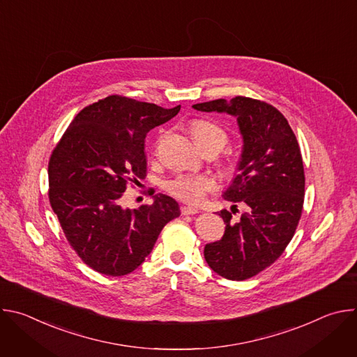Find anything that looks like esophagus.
I'll return each instance as SVG.
<instances>
[{
  "mask_svg": "<svg viewBox=\"0 0 357 357\" xmlns=\"http://www.w3.org/2000/svg\"><path fill=\"white\" fill-rule=\"evenodd\" d=\"M197 212H199L197 209L190 208V206H182V208H181V213L185 215V216H188V215H196Z\"/></svg>",
  "mask_w": 357,
  "mask_h": 357,
  "instance_id": "obj_1",
  "label": "esophagus"
}]
</instances>
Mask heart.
<instances>
[{
    "instance_id": "1",
    "label": "heart",
    "mask_w": 357,
    "mask_h": 357,
    "mask_svg": "<svg viewBox=\"0 0 357 357\" xmlns=\"http://www.w3.org/2000/svg\"><path fill=\"white\" fill-rule=\"evenodd\" d=\"M189 128L195 141L203 151L211 148L222 149L227 142L226 131L213 121L195 119L190 121ZM215 186L216 182L212 176L193 174H179L165 183V189L169 195L189 203V205H199L205 196L215 189Z\"/></svg>"
}]
</instances>
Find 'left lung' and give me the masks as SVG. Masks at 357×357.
I'll return each instance as SVG.
<instances>
[{"mask_svg": "<svg viewBox=\"0 0 357 357\" xmlns=\"http://www.w3.org/2000/svg\"><path fill=\"white\" fill-rule=\"evenodd\" d=\"M199 112L237 117L244 139L240 174L225 192L233 213L219 212L226 230L205 245V260L223 278L244 281L274 264L298 227L305 195L301 148L287 119L263 100L236 96L193 105ZM238 202L246 213L231 222Z\"/></svg>", "mask_w": 357, "mask_h": 357, "instance_id": "left-lung-1", "label": "left lung"}]
</instances>
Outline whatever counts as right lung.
Masks as SVG:
<instances>
[{
  "label": "right lung",
  "instance_id": "right-lung-1",
  "mask_svg": "<svg viewBox=\"0 0 357 357\" xmlns=\"http://www.w3.org/2000/svg\"><path fill=\"white\" fill-rule=\"evenodd\" d=\"M179 110L107 96L76 114L50 154L49 203L69 245L94 271L109 277L132 273L162 227L181 215L167 195H155L138 209L121 206L127 188L146 176V132Z\"/></svg>",
  "mask_w": 357,
  "mask_h": 357
}]
</instances>
